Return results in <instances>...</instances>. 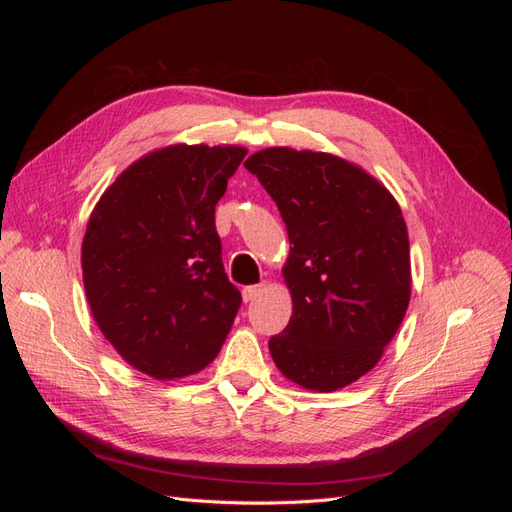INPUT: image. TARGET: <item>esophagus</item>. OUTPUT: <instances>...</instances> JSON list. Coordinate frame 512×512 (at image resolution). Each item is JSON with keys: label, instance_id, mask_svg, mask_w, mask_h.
I'll return each mask as SVG.
<instances>
[{"label": "esophagus", "instance_id": "1", "mask_svg": "<svg viewBox=\"0 0 512 512\" xmlns=\"http://www.w3.org/2000/svg\"><path fill=\"white\" fill-rule=\"evenodd\" d=\"M265 292V284H256V286H247V288H243V301L245 303H252V301H256L260 294Z\"/></svg>", "mask_w": 512, "mask_h": 512}]
</instances>
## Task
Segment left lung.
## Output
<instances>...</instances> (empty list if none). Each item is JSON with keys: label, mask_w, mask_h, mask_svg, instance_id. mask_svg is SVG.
<instances>
[{"label": "left lung", "mask_w": 512, "mask_h": 512, "mask_svg": "<svg viewBox=\"0 0 512 512\" xmlns=\"http://www.w3.org/2000/svg\"><path fill=\"white\" fill-rule=\"evenodd\" d=\"M288 230V327L269 339L277 369L331 393L382 359L412 290L404 215L361 166L324 151L269 147L245 160Z\"/></svg>", "instance_id": "1"}]
</instances>
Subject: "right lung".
I'll return each mask as SVG.
<instances>
[{"instance_id": "right-lung-1", "label": "right lung", "mask_w": 512, "mask_h": 512, "mask_svg": "<svg viewBox=\"0 0 512 512\" xmlns=\"http://www.w3.org/2000/svg\"><path fill=\"white\" fill-rule=\"evenodd\" d=\"M247 149L170 145L130 164L89 215L81 265L91 314L134 369L175 380L205 369L235 322L215 205Z\"/></svg>"}]
</instances>
